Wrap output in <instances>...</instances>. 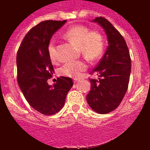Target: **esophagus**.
Listing matches in <instances>:
<instances>
[{
    "label": "esophagus",
    "instance_id": "34e87169",
    "mask_svg": "<svg viewBox=\"0 0 150 150\" xmlns=\"http://www.w3.org/2000/svg\"><path fill=\"white\" fill-rule=\"evenodd\" d=\"M78 82V79H74V83H76Z\"/></svg>",
    "mask_w": 150,
    "mask_h": 150
}]
</instances>
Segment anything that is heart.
I'll use <instances>...</instances> for the list:
<instances>
[{
	"mask_svg": "<svg viewBox=\"0 0 150 150\" xmlns=\"http://www.w3.org/2000/svg\"><path fill=\"white\" fill-rule=\"evenodd\" d=\"M64 38L71 43L79 46L80 51L90 61L98 59L104 49V40L101 34L97 31H89L83 25H74L64 34ZM48 54L52 62L57 61L56 50L54 41L48 44ZM87 64L83 60L70 61L64 64L60 69L61 75L77 79L86 70Z\"/></svg>",
	"mask_w": 150,
	"mask_h": 150,
	"instance_id": "obj_1",
	"label": "heart"
}]
</instances>
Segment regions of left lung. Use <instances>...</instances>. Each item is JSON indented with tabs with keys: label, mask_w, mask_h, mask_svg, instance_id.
<instances>
[{
	"label": "left lung",
	"mask_w": 150,
	"mask_h": 150,
	"mask_svg": "<svg viewBox=\"0 0 150 150\" xmlns=\"http://www.w3.org/2000/svg\"><path fill=\"white\" fill-rule=\"evenodd\" d=\"M104 29L108 46L92 73L98 79H90L91 88L86 96L88 104L95 112L105 114L118 107L128 89L131 73V58L123 36L105 18L93 20Z\"/></svg>",
	"instance_id": "1"
}]
</instances>
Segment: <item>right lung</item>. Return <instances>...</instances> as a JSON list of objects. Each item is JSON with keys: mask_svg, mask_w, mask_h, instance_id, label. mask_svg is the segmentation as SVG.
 I'll return each instance as SVG.
<instances>
[{"mask_svg": "<svg viewBox=\"0 0 150 150\" xmlns=\"http://www.w3.org/2000/svg\"><path fill=\"white\" fill-rule=\"evenodd\" d=\"M64 21H43L32 28L23 39L17 53L18 83L25 98L33 109L44 115L60 111L73 86L71 78L61 76L48 85L54 72L48 54L52 36L63 26Z\"/></svg>", "mask_w": 150, "mask_h": 150, "instance_id": "1", "label": "right lung"}]
</instances>
